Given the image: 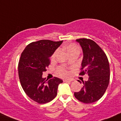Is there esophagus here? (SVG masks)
<instances>
[{"label":"esophagus","instance_id":"esophagus-1","mask_svg":"<svg viewBox=\"0 0 121 121\" xmlns=\"http://www.w3.org/2000/svg\"><path fill=\"white\" fill-rule=\"evenodd\" d=\"M71 80H64V82H71Z\"/></svg>","mask_w":121,"mask_h":121}]
</instances>
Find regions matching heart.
Returning <instances> with one entry per match:
<instances>
[{"label": "heart", "mask_w": 121, "mask_h": 121, "mask_svg": "<svg viewBox=\"0 0 121 121\" xmlns=\"http://www.w3.org/2000/svg\"><path fill=\"white\" fill-rule=\"evenodd\" d=\"M79 50V49L75 45V44H69V45L67 46V47H66V50H67L68 53H69L72 52V51H74V50ZM57 52V51H56V52L55 53L53 56H55V55H56ZM59 73L60 75H61L64 76V77H66V76L68 75L69 72L65 69H60L59 70Z\"/></svg>", "instance_id": "heart-1"}]
</instances>
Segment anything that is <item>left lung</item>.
Instances as JSON below:
<instances>
[{"label": "left lung", "mask_w": 121, "mask_h": 121, "mask_svg": "<svg viewBox=\"0 0 121 121\" xmlns=\"http://www.w3.org/2000/svg\"><path fill=\"white\" fill-rule=\"evenodd\" d=\"M83 53L80 75L87 73L88 80L82 81L84 86L81 90L75 92L77 99L85 103H91L103 96L108 87L110 80V68L108 57L99 46L90 39L76 40ZM78 82L81 83L80 80Z\"/></svg>", "instance_id": "8db88e82"}]
</instances>
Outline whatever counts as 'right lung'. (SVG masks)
Wrapping results in <instances>:
<instances>
[{"label": "right lung", "mask_w": 121, "mask_h": 121, "mask_svg": "<svg viewBox=\"0 0 121 121\" xmlns=\"http://www.w3.org/2000/svg\"><path fill=\"white\" fill-rule=\"evenodd\" d=\"M62 43L48 40L31 43L21 56L18 64L21 84L27 96L40 104L55 99L59 85L63 82L57 77L48 80L42 76L50 65V57Z\"/></svg>", "instance_id": "add662e5"}]
</instances>
